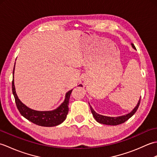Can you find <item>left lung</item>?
I'll list each match as a JSON object with an SVG mask.
<instances>
[{"label": "left lung", "mask_w": 157, "mask_h": 157, "mask_svg": "<svg viewBox=\"0 0 157 157\" xmlns=\"http://www.w3.org/2000/svg\"><path fill=\"white\" fill-rule=\"evenodd\" d=\"M132 47L134 48V49H136L135 46L132 44ZM140 98L138 101V102L137 105L135 106V108L132 110V111L129 113L128 114H126L122 116H119V117H107V116H104L102 115H100L98 113H96L94 111V110L92 109V107L91 106V105H90V107L91 109V112L93 115V117H94V119H96V121L100 123H102V124H105V125H117L119 124H121V123H123L124 122H125L127 120H128L130 117L134 115V113L137 111L138 109V106L140 105Z\"/></svg>", "instance_id": "8db88e82"}]
</instances>
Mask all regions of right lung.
Listing matches in <instances>:
<instances>
[{"label": "right lung", "instance_id": "1", "mask_svg": "<svg viewBox=\"0 0 157 157\" xmlns=\"http://www.w3.org/2000/svg\"><path fill=\"white\" fill-rule=\"evenodd\" d=\"M14 70L13 69V79L12 82V90L15 97V103L19 113L29 121L34 123L40 126L43 127H54L61 124L65 121L69 112V97L73 89L66 93L64 101L59 107L52 111H40L28 107L25 105L20 101L15 91L14 84Z\"/></svg>", "mask_w": 157, "mask_h": 157}]
</instances>
